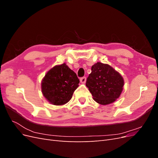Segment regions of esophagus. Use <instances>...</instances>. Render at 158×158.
<instances>
[{
  "mask_svg": "<svg viewBox=\"0 0 158 158\" xmlns=\"http://www.w3.org/2000/svg\"><path fill=\"white\" fill-rule=\"evenodd\" d=\"M85 82H86V78L85 77H82L80 78V82L82 84H85Z\"/></svg>",
  "mask_w": 158,
  "mask_h": 158,
  "instance_id": "1",
  "label": "esophagus"
}]
</instances>
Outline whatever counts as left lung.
I'll list each match as a JSON object with an SVG mask.
<instances>
[{
    "label": "left lung",
    "mask_w": 158,
    "mask_h": 158,
    "mask_svg": "<svg viewBox=\"0 0 158 158\" xmlns=\"http://www.w3.org/2000/svg\"><path fill=\"white\" fill-rule=\"evenodd\" d=\"M85 85L94 101L101 105H108L120 97L124 79L112 66L98 62L92 66V73L89 74Z\"/></svg>",
    "instance_id": "8db88e82"
}]
</instances>
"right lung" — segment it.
Listing matches in <instances>:
<instances>
[{"label": "right lung", "mask_w": 158, "mask_h": 158, "mask_svg": "<svg viewBox=\"0 0 158 158\" xmlns=\"http://www.w3.org/2000/svg\"><path fill=\"white\" fill-rule=\"evenodd\" d=\"M80 80L65 63L51 69L41 81V92L50 103L63 106L73 97Z\"/></svg>", "instance_id": "add662e5"}]
</instances>
